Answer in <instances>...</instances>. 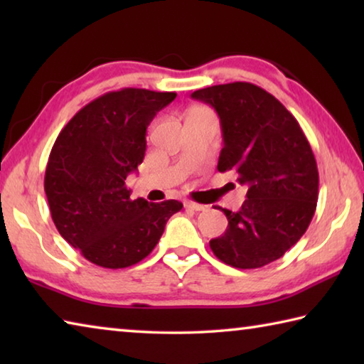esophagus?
<instances>
[{
	"label": "esophagus",
	"instance_id": "obj_1",
	"mask_svg": "<svg viewBox=\"0 0 364 364\" xmlns=\"http://www.w3.org/2000/svg\"><path fill=\"white\" fill-rule=\"evenodd\" d=\"M184 207L189 208V210H196V212H204V210H207V208H208L204 204H197V202H191V200L184 202Z\"/></svg>",
	"mask_w": 364,
	"mask_h": 364
}]
</instances>
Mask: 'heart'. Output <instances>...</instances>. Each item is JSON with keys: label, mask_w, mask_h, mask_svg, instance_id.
<instances>
[{"label": "heart", "mask_w": 364, "mask_h": 364, "mask_svg": "<svg viewBox=\"0 0 364 364\" xmlns=\"http://www.w3.org/2000/svg\"><path fill=\"white\" fill-rule=\"evenodd\" d=\"M193 112H210V110H207V109H202V107H200V109H194Z\"/></svg>", "instance_id": "heart-1"}]
</instances>
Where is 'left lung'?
Segmentation results:
<instances>
[{"label":"left lung","mask_w":364,"mask_h":364,"mask_svg":"<svg viewBox=\"0 0 364 364\" xmlns=\"http://www.w3.org/2000/svg\"><path fill=\"white\" fill-rule=\"evenodd\" d=\"M191 96L210 104L220 117L225 146L218 171L234 170L247 186L237 212L218 207L228 228L212 239L210 249L230 267L262 268L297 244L315 215V154L295 117L260 86L234 82Z\"/></svg>","instance_id":"left-lung-1"}]
</instances>
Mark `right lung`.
Segmentation results:
<instances>
[{
  "mask_svg": "<svg viewBox=\"0 0 364 364\" xmlns=\"http://www.w3.org/2000/svg\"><path fill=\"white\" fill-rule=\"evenodd\" d=\"M176 93L122 88L96 97L60 130L49 154L45 193L58 231L86 260L119 269L151 254L178 200L132 199L128 173L146 154V130Z\"/></svg>",
  "mask_w": 364,
  "mask_h": 364,
  "instance_id": "add662e5",
  "label": "right lung"
}]
</instances>
